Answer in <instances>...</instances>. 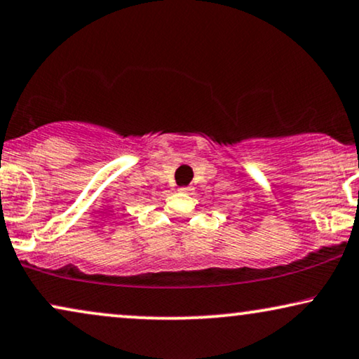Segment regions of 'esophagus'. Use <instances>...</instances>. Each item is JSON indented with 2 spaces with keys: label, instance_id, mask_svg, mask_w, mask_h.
I'll return each mask as SVG.
<instances>
[{
  "label": "esophagus",
  "instance_id": "esophagus-1",
  "mask_svg": "<svg viewBox=\"0 0 359 359\" xmlns=\"http://www.w3.org/2000/svg\"><path fill=\"white\" fill-rule=\"evenodd\" d=\"M181 193H189L191 191V186H183V188H180Z\"/></svg>",
  "mask_w": 359,
  "mask_h": 359
}]
</instances>
